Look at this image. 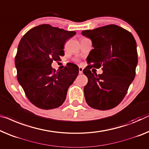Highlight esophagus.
Returning a JSON list of instances; mask_svg holds the SVG:
<instances>
[{
  "mask_svg": "<svg viewBox=\"0 0 149 149\" xmlns=\"http://www.w3.org/2000/svg\"><path fill=\"white\" fill-rule=\"evenodd\" d=\"M83 68H81V67H79V74H81L82 73H83Z\"/></svg>",
  "mask_w": 149,
  "mask_h": 149,
  "instance_id": "obj_1",
  "label": "esophagus"
}]
</instances>
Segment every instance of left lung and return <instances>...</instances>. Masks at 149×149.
<instances>
[{
	"mask_svg": "<svg viewBox=\"0 0 149 149\" xmlns=\"http://www.w3.org/2000/svg\"><path fill=\"white\" fill-rule=\"evenodd\" d=\"M81 34L92 40L94 47L86 59L90 65L83 70L88 79L84 89L86 102L95 109H112L121 102L135 77L136 41L129 31L116 25L83 31ZM101 67L102 74L90 70Z\"/></svg>",
	"mask_w": 149,
	"mask_h": 149,
	"instance_id": "1",
	"label": "left lung"
}]
</instances>
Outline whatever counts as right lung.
I'll return each mask as SVG.
<instances>
[{
	"mask_svg": "<svg viewBox=\"0 0 149 149\" xmlns=\"http://www.w3.org/2000/svg\"><path fill=\"white\" fill-rule=\"evenodd\" d=\"M75 34L44 24L30 29L20 41L15 60L17 79L29 100L37 107L53 109L65 101L79 68L70 63L56 72L52 63L60 60L64 43Z\"/></svg>",
	"mask_w": 149,
	"mask_h": 149,
	"instance_id": "add662e5",
	"label": "right lung"
}]
</instances>
